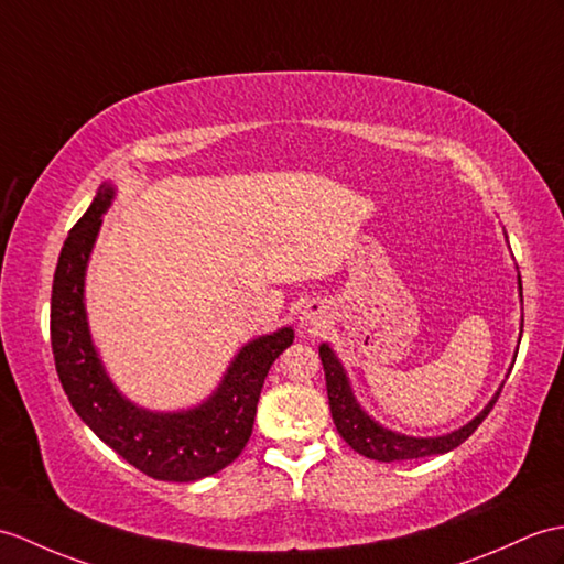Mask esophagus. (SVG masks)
Instances as JSON below:
<instances>
[{
  "label": "esophagus",
  "instance_id": "obj_1",
  "mask_svg": "<svg viewBox=\"0 0 564 564\" xmlns=\"http://www.w3.org/2000/svg\"><path fill=\"white\" fill-rule=\"evenodd\" d=\"M324 324H326V307L319 303V300H310V303L300 307V326H303V329L314 332Z\"/></svg>",
  "mask_w": 564,
  "mask_h": 564
}]
</instances>
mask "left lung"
Masks as SVG:
<instances>
[{"mask_svg":"<svg viewBox=\"0 0 564 564\" xmlns=\"http://www.w3.org/2000/svg\"><path fill=\"white\" fill-rule=\"evenodd\" d=\"M517 283H519V297L523 303L521 276H517ZM521 329H523V319H521ZM519 341H521V334H519ZM319 358L324 365L326 397H329V409H332V417H334L338 435H341L358 454L368 456V459H375V462H387V464L423 459V456L447 454V452L456 449L462 442H466L470 435H474L476 427L482 421H486L497 397H500V391H502V384H500V389L495 391V397L486 403V409H482L474 417V421L462 425L459 430H452V432H447V435H437V437H413V435H403V432L379 425L375 417L362 409L358 397L352 394V387H350V379H348L344 362L338 360L336 350L329 344L319 346ZM514 360H517V356H514Z\"/></svg>","mask_w":564,"mask_h":564,"instance_id":"8db88e82","label":"left lung"}]
</instances>
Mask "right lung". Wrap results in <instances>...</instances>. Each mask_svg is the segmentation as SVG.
Wrapping results in <instances>:
<instances>
[{"mask_svg":"<svg viewBox=\"0 0 564 564\" xmlns=\"http://www.w3.org/2000/svg\"><path fill=\"white\" fill-rule=\"evenodd\" d=\"M117 187L102 182L88 212L69 230L57 259L50 300L52 352L64 394L78 417L124 462L155 480L192 482L235 462L252 435L269 368L293 344V326L247 341L202 403L151 411L127 399L94 344L86 312V271L102 216Z\"/></svg>","mask_w":564,"mask_h":564,"instance_id":"right-lung-1","label":"right lung"}]
</instances>
